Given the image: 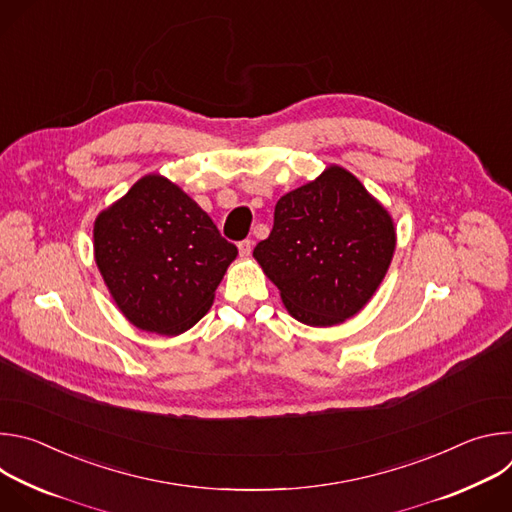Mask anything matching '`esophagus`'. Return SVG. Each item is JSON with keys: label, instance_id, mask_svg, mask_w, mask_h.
I'll return each mask as SVG.
<instances>
[{"label": "esophagus", "instance_id": "obj_1", "mask_svg": "<svg viewBox=\"0 0 512 512\" xmlns=\"http://www.w3.org/2000/svg\"><path fill=\"white\" fill-rule=\"evenodd\" d=\"M239 253H241V257H251V253H253V241H241L239 243Z\"/></svg>", "mask_w": 512, "mask_h": 512}]
</instances>
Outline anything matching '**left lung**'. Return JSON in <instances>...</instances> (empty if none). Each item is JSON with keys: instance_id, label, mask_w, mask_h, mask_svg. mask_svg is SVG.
I'll return each mask as SVG.
<instances>
[{"instance_id": "left-lung-1", "label": "left lung", "mask_w": 512, "mask_h": 512, "mask_svg": "<svg viewBox=\"0 0 512 512\" xmlns=\"http://www.w3.org/2000/svg\"><path fill=\"white\" fill-rule=\"evenodd\" d=\"M391 212L346 168L283 194L271 235L253 257L277 285L289 316L330 328L371 302L393 261Z\"/></svg>"}]
</instances>
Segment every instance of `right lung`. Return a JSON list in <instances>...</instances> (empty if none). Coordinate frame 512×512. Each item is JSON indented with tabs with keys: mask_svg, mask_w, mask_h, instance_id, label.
<instances>
[{
	"mask_svg": "<svg viewBox=\"0 0 512 512\" xmlns=\"http://www.w3.org/2000/svg\"><path fill=\"white\" fill-rule=\"evenodd\" d=\"M95 263L119 312L139 330L178 336L212 306L235 245L172 180L145 174L101 210Z\"/></svg>",
	"mask_w": 512,
	"mask_h": 512,
	"instance_id": "right-lung-1",
	"label": "right lung"
}]
</instances>
